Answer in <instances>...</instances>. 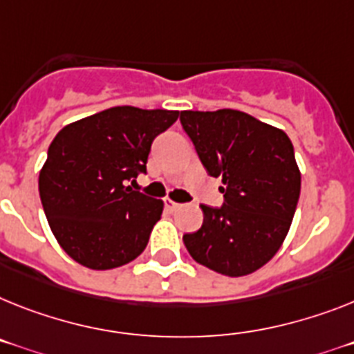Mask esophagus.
<instances>
[{"label":"esophagus","instance_id":"34e87169","mask_svg":"<svg viewBox=\"0 0 354 354\" xmlns=\"http://www.w3.org/2000/svg\"><path fill=\"white\" fill-rule=\"evenodd\" d=\"M165 207H167L169 210H178V209H182V203H176V201L165 200Z\"/></svg>","mask_w":354,"mask_h":354}]
</instances>
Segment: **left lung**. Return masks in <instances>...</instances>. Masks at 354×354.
Returning <instances> with one entry per match:
<instances>
[{"instance_id": "1", "label": "left lung", "mask_w": 354, "mask_h": 354, "mask_svg": "<svg viewBox=\"0 0 354 354\" xmlns=\"http://www.w3.org/2000/svg\"><path fill=\"white\" fill-rule=\"evenodd\" d=\"M183 131L209 176L221 178V207L201 205L203 225L183 243L196 263L241 277L283 245L301 194L293 144L277 127L237 109L182 111Z\"/></svg>"}]
</instances>
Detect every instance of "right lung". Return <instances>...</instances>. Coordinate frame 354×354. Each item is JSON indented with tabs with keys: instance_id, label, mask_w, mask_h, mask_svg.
I'll use <instances>...</instances> for the list:
<instances>
[{
	"instance_id": "right-lung-1",
	"label": "right lung",
	"mask_w": 354,
	"mask_h": 354,
	"mask_svg": "<svg viewBox=\"0 0 354 354\" xmlns=\"http://www.w3.org/2000/svg\"><path fill=\"white\" fill-rule=\"evenodd\" d=\"M180 111L117 106L62 127L39 174V196L53 236L91 270L131 263L162 218V200L127 183L147 171L153 140Z\"/></svg>"
}]
</instances>
